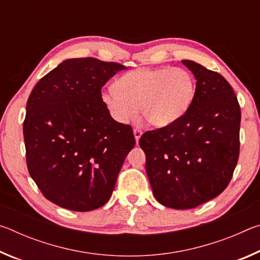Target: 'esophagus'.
Listing matches in <instances>:
<instances>
[{
    "label": "esophagus",
    "mask_w": 260,
    "mask_h": 260,
    "mask_svg": "<svg viewBox=\"0 0 260 260\" xmlns=\"http://www.w3.org/2000/svg\"><path fill=\"white\" fill-rule=\"evenodd\" d=\"M133 133H134V136H135V141H136V143H138V142H139V140H140V138H141V135H142V131L139 129V128H134Z\"/></svg>",
    "instance_id": "1"
}]
</instances>
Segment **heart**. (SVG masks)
<instances>
[{
  "mask_svg": "<svg viewBox=\"0 0 260 260\" xmlns=\"http://www.w3.org/2000/svg\"><path fill=\"white\" fill-rule=\"evenodd\" d=\"M195 80L183 69L141 68L125 73L116 87L101 93L104 107L114 120L127 122L141 114L157 128L182 118L195 98Z\"/></svg>",
  "mask_w": 260,
  "mask_h": 260,
  "instance_id": "heart-1",
  "label": "heart"
}]
</instances>
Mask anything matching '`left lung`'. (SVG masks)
I'll use <instances>...</instances> for the list:
<instances>
[{
  "label": "left lung",
  "mask_w": 260,
  "mask_h": 260,
  "mask_svg": "<svg viewBox=\"0 0 260 260\" xmlns=\"http://www.w3.org/2000/svg\"><path fill=\"white\" fill-rule=\"evenodd\" d=\"M196 79L190 108L174 124L140 139L155 199L175 210L196 208L230 183L240 153L241 110L221 74L182 60Z\"/></svg>",
  "instance_id": "8db88e82"
}]
</instances>
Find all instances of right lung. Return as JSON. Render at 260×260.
Instances as JSON below:
<instances>
[{
	"label": "right lung",
	"mask_w": 260,
	"mask_h": 260,
	"mask_svg": "<svg viewBox=\"0 0 260 260\" xmlns=\"http://www.w3.org/2000/svg\"><path fill=\"white\" fill-rule=\"evenodd\" d=\"M124 65L71 58L33 88L24 120L26 162L43 196L87 212L110 200L126 156L135 146L129 125L110 116L101 89Z\"/></svg>",
	"instance_id": "add662e5"
}]
</instances>
